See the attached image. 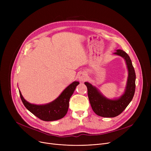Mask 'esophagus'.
Returning <instances> with one entry per match:
<instances>
[{
    "mask_svg": "<svg viewBox=\"0 0 151 151\" xmlns=\"http://www.w3.org/2000/svg\"><path fill=\"white\" fill-rule=\"evenodd\" d=\"M78 78L80 81L84 82L87 80V78H88V75H87V74L84 72H81L78 75Z\"/></svg>",
    "mask_w": 151,
    "mask_h": 151,
    "instance_id": "34e87169",
    "label": "esophagus"
}]
</instances>
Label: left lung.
Returning <instances> with one entry per match:
<instances>
[{
    "label": "left lung",
    "instance_id": "obj_1",
    "mask_svg": "<svg viewBox=\"0 0 151 151\" xmlns=\"http://www.w3.org/2000/svg\"><path fill=\"white\" fill-rule=\"evenodd\" d=\"M114 54L124 59L128 69L125 89L120 97L109 99L102 95L96 86L88 82L84 83L88 88V98L93 111L98 116L104 117H114L119 115L129 105L135 91V71L129 55L122 50H116Z\"/></svg>",
    "mask_w": 151,
    "mask_h": 151
}]
</instances>
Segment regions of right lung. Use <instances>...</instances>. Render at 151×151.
I'll return each mask as SVG.
<instances>
[{
  "label": "right lung",
  "mask_w": 151,
  "mask_h": 151,
  "mask_svg": "<svg viewBox=\"0 0 151 151\" xmlns=\"http://www.w3.org/2000/svg\"><path fill=\"white\" fill-rule=\"evenodd\" d=\"M79 84L80 83L76 81L71 83L56 99L45 105L30 104L24 99L21 91H19V92L24 105L30 112L42 121H53L59 120L66 115L69 106L70 99Z\"/></svg>",
  "instance_id": "1"
}]
</instances>
